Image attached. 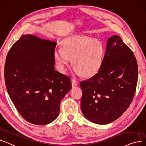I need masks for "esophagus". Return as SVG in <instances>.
I'll use <instances>...</instances> for the list:
<instances>
[{
    "label": "esophagus",
    "mask_w": 146,
    "mask_h": 146,
    "mask_svg": "<svg viewBox=\"0 0 146 146\" xmlns=\"http://www.w3.org/2000/svg\"><path fill=\"white\" fill-rule=\"evenodd\" d=\"M71 82H72V87H75L78 84V81L75 78H72V80L71 81Z\"/></svg>",
    "instance_id": "obj_1"
}]
</instances>
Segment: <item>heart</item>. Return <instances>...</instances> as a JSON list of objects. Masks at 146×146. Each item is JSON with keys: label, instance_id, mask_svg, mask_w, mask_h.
I'll return each instance as SVG.
<instances>
[{"label": "heart", "instance_id": "1", "mask_svg": "<svg viewBox=\"0 0 146 146\" xmlns=\"http://www.w3.org/2000/svg\"><path fill=\"white\" fill-rule=\"evenodd\" d=\"M104 53L100 41L85 35H74L65 38L62 47L56 48L54 59L59 71L65 72L72 58L75 71L90 77L99 70Z\"/></svg>", "mask_w": 146, "mask_h": 146}]
</instances>
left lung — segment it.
<instances>
[{"instance_id":"1","label":"left lung","mask_w":146,"mask_h":146,"mask_svg":"<svg viewBox=\"0 0 146 146\" xmlns=\"http://www.w3.org/2000/svg\"><path fill=\"white\" fill-rule=\"evenodd\" d=\"M137 80L138 65L133 52L118 36L109 37L98 72L80 82L83 115L101 125L119 118L133 100Z\"/></svg>"}]
</instances>
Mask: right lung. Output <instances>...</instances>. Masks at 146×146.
I'll use <instances>...</instances> for the list:
<instances>
[{
    "label": "right lung",
    "mask_w": 146,
    "mask_h": 146,
    "mask_svg": "<svg viewBox=\"0 0 146 146\" xmlns=\"http://www.w3.org/2000/svg\"><path fill=\"white\" fill-rule=\"evenodd\" d=\"M56 46L23 35L6 59L5 81L10 98L25 120L38 125L57 118L61 100L72 87L70 78L54 69Z\"/></svg>",
    "instance_id": "obj_1"
}]
</instances>
